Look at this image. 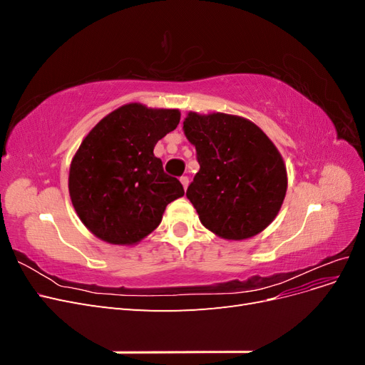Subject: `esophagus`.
<instances>
[{
  "mask_svg": "<svg viewBox=\"0 0 365 365\" xmlns=\"http://www.w3.org/2000/svg\"><path fill=\"white\" fill-rule=\"evenodd\" d=\"M180 181H181V184H182V187L184 189H187V185H189V176H185V175H182L181 178H180Z\"/></svg>",
  "mask_w": 365,
  "mask_h": 365,
  "instance_id": "1",
  "label": "esophagus"
}]
</instances>
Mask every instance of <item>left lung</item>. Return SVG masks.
Instances as JSON below:
<instances>
[{
  "label": "left lung",
  "mask_w": 365,
  "mask_h": 365,
  "mask_svg": "<svg viewBox=\"0 0 365 365\" xmlns=\"http://www.w3.org/2000/svg\"><path fill=\"white\" fill-rule=\"evenodd\" d=\"M184 132L200 163L185 196L202 225L228 240L259 235L277 216L288 187L277 148L237 115L189 113Z\"/></svg>",
  "instance_id": "1"
}]
</instances>
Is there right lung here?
Segmentation results:
<instances>
[{
  "label": "right lung",
  "instance_id": "right-lung-1",
  "mask_svg": "<svg viewBox=\"0 0 365 365\" xmlns=\"http://www.w3.org/2000/svg\"><path fill=\"white\" fill-rule=\"evenodd\" d=\"M178 109L129 103L85 137L71 161L68 189L77 216L98 239L132 245L155 230L182 184L163 169L153 148L180 123Z\"/></svg>",
  "mask_w": 365,
  "mask_h": 365
}]
</instances>
